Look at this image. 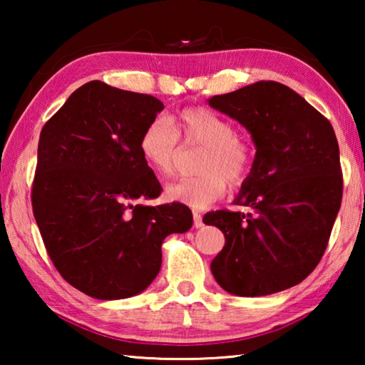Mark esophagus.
<instances>
[{
  "instance_id": "34e87169",
  "label": "esophagus",
  "mask_w": 365,
  "mask_h": 365,
  "mask_svg": "<svg viewBox=\"0 0 365 365\" xmlns=\"http://www.w3.org/2000/svg\"><path fill=\"white\" fill-rule=\"evenodd\" d=\"M193 227H195V228H201V227H202V217H201V214L193 212Z\"/></svg>"
}]
</instances>
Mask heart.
I'll return each instance as SVG.
<instances>
[{"instance_id": "b5f03b06", "label": "heart", "mask_w": 365, "mask_h": 365, "mask_svg": "<svg viewBox=\"0 0 365 365\" xmlns=\"http://www.w3.org/2000/svg\"><path fill=\"white\" fill-rule=\"evenodd\" d=\"M185 145L205 146L197 177L180 178L165 187V197L193 209H205L227 193L228 183L240 185L251 170L252 154L245 140L237 137L232 122L205 108H187L177 115L153 119L140 135L138 150L146 165L160 177H170Z\"/></svg>"}]
</instances>
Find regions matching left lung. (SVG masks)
<instances>
[{"label": "left lung", "mask_w": 365, "mask_h": 365, "mask_svg": "<svg viewBox=\"0 0 365 365\" xmlns=\"http://www.w3.org/2000/svg\"><path fill=\"white\" fill-rule=\"evenodd\" d=\"M238 120L256 146L235 205L252 212H207L225 245L211 262L215 282L237 296L298 285L322 259L341 206L343 175L331 123L287 85L261 80L207 100Z\"/></svg>", "instance_id": "obj_1"}]
</instances>
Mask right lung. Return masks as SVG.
<instances>
[{"mask_svg":"<svg viewBox=\"0 0 365 365\" xmlns=\"http://www.w3.org/2000/svg\"><path fill=\"white\" fill-rule=\"evenodd\" d=\"M164 104L93 80L67 98L38 141L32 207L54 267L96 299L143 292L159 274L160 245L193 225L190 209L145 206L160 185L138 150Z\"/></svg>","mask_w":365,"mask_h":365,"instance_id":"1","label":"right lung"}]
</instances>
